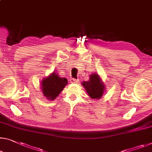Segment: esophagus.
Masks as SVG:
<instances>
[{
  "mask_svg": "<svg viewBox=\"0 0 152 152\" xmlns=\"http://www.w3.org/2000/svg\"><path fill=\"white\" fill-rule=\"evenodd\" d=\"M70 81L72 83H77L79 82V79H75V78H71L70 79Z\"/></svg>",
  "mask_w": 152,
  "mask_h": 152,
  "instance_id": "1",
  "label": "esophagus"
}]
</instances>
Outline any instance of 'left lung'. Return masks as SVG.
<instances>
[{"label":"left lung","mask_w":152,"mask_h":152,"mask_svg":"<svg viewBox=\"0 0 152 152\" xmlns=\"http://www.w3.org/2000/svg\"><path fill=\"white\" fill-rule=\"evenodd\" d=\"M82 83L86 92L92 99H100L103 94L104 86L96 73L90 75V80L86 82L83 81Z\"/></svg>","instance_id":"8db88e82"}]
</instances>
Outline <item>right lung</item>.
I'll list each match as a JSON object with an SVG mask.
<instances>
[{
	"label": "right lung",
	"mask_w": 152,
	"mask_h": 152,
	"mask_svg": "<svg viewBox=\"0 0 152 152\" xmlns=\"http://www.w3.org/2000/svg\"><path fill=\"white\" fill-rule=\"evenodd\" d=\"M67 83L68 81L66 78L60 77L58 75L53 73L52 75L42 81L41 88L43 94L49 100L55 99Z\"/></svg>",
	"instance_id": "1"
}]
</instances>
